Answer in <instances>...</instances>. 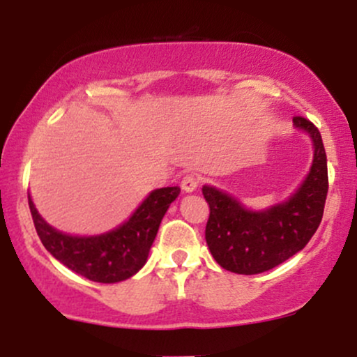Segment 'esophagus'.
<instances>
[{
	"mask_svg": "<svg viewBox=\"0 0 357 357\" xmlns=\"http://www.w3.org/2000/svg\"><path fill=\"white\" fill-rule=\"evenodd\" d=\"M198 184H199V179H198V176H195V174H186L181 179V188H183V191H186V192L195 191L196 188H198Z\"/></svg>",
	"mask_w": 357,
	"mask_h": 357,
	"instance_id": "esophagus-1",
	"label": "esophagus"
}]
</instances>
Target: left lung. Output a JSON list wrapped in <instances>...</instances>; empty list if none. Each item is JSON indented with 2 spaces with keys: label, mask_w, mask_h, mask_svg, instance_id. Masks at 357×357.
Instances as JSON below:
<instances>
[{
  "label": "left lung",
  "mask_w": 357,
  "mask_h": 357,
  "mask_svg": "<svg viewBox=\"0 0 357 357\" xmlns=\"http://www.w3.org/2000/svg\"><path fill=\"white\" fill-rule=\"evenodd\" d=\"M294 124L312 139L314 161L301 188L285 203L252 211L213 186H203L210 204L206 243L213 258L230 272L255 275L289 260L309 243L321 225L329 179L327 158L319 129L305 117Z\"/></svg>",
  "instance_id": "1"
}]
</instances>
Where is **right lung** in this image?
Instances as JSON below:
<instances>
[{"label":"right lung","instance_id":"add662e5","mask_svg":"<svg viewBox=\"0 0 357 357\" xmlns=\"http://www.w3.org/2000/svg\"><path fill=\"white\" fill-rule=\"evenodd\" d=\"M179 191L178 186L154 190L124 225L97 236H72L56 231L38 215L31 198H28V204L43 247L56 260L89 280L116 284L144 267L162 216Z\"/></svg>","mask_w":357,"mask_h":357}]
</instances>
